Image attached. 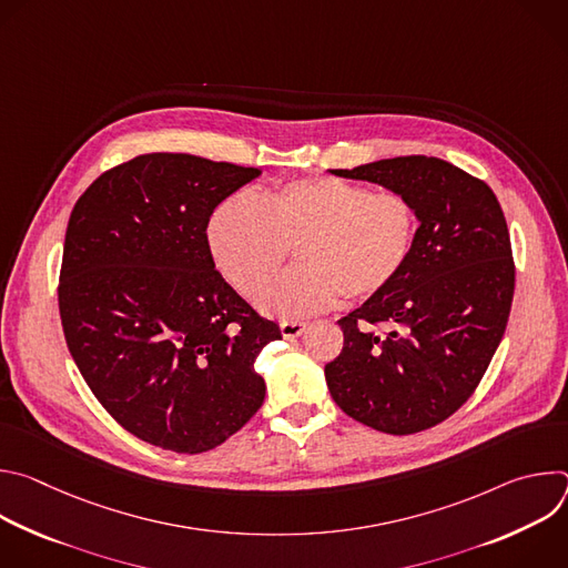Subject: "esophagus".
<instances>
[{"mask_svg": "<svg viewBox=\"0 0 568 568\" xmlns=\"http://www.w3.org/2000/svg\"><path fill=\"white\" fill-rule=\"evenodd\" d=\"M310 323L307 321H281V335L285 339H294L301 337L307 331Z\"/></svg>", "mask_w": 568, "mask_h": 568, "instance_id": "34e87169", "label": "esophagus"}]
</instances>
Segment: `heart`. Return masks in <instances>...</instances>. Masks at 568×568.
Here are the masks:
<instances>
[{
    "instance_id": "heart-1",
    "label": "heart",
    "mask_w": 568,
    "mask_h": 568,
    "mask_svg": "<svg viewBox=\"0 0 568 568\" xmlns=\"http://www.w3.org/2000/svg\"><path fill=\"white\" fill-rule=\"evenodd\" d=\"M416 233L418 215L407 195L339 178L285 182L258 202L231 195L206 226L217 270L245 296H254L295 247L300 265L262 286L256 298L278 318L314 314L339 294L348 301L379 296L407 267Z\"/></svg>"
}]
</instances>
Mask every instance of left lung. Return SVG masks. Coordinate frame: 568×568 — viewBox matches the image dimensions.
I'll use <instances>...</instances> for the list:
<instances>
[{"instance_id": "8db88e82", "label": "left lung", "mask_w": 568, "mask_h": 568, "mask_svg": "<svg viewBox=\"0 0 568 568\" xmlns=\"http://www.w3.org/2000/svg\"><path fill=\"white\" fill-rule=\"evenodd\" d=\"M335 175L404 193L420 226L397 281L337 321L344 348L326 364L331 395L377 432H425L469 399L506 333L515 261L501 204L488 184L436 156Z\"/></svg>"}]
</instances>
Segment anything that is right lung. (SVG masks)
<instances>
[{
  "label": "right lung",
  "mask_w": 568,
  "mask_h": 568,
  "mask_svg": "<svg viewBox=\"0 0 568 568\" xmlns=\"http://www.w3.org/2000/svg\"><path fill=\"white\" fill-rule=\"evenodd\" d=\"M182 152L139 154L78 197L58 283L67 348L103 409L132 436L202 454L265 399L254 364L281 339L215 270V206L258 178Z\"/></svg>",
  "instance_id": "add662e5"
}]
</instances>
